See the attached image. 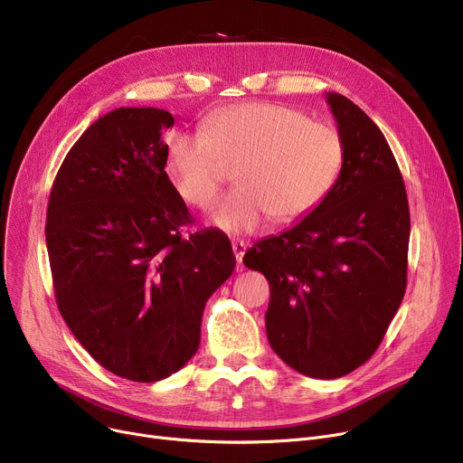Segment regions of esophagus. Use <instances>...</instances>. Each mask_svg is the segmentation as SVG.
Wrapping results in <instances>:
<instances>
[{"label":"esophagus","mask_w":463,"mask_h":463,"mask_svg":"<svg viewBox=\"0 0 463 463\" xmlns=\"http://www.w3.org/2000/svg\"><path fill=\"white\" fill-rule=\"evenodd\" d=\"M246 248H248V246H246L244 240H232V251H234L236 262H241V259H244Z\"/></svg>","instance_id":"1"}]
</instances>
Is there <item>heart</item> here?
Wrapping results in <instances>:
<instances>
[{
	"label": "heart",
	"mask_w": 463,
	"mask_h": 463,
	"mask_svg": "<svg viewBox=\"0 0 463 463\" xmlns=\"http://www.w3.org/2000/svg\"><path fill=\"white\" fill-rule=\"evenodd\" d=\"M345 159V142L328 121L298 109L244 103L204 118L203 133L178 131L166 144V166L180 197L201 210L213 206L234 166V187L213 212L215 227L248 232L272 215L288 223L317 208Z\"/></svg>",
	"instance_id": "b5f03b06"
}]
</instances>
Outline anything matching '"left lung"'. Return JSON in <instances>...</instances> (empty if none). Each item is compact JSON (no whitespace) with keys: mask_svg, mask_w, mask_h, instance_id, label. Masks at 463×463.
Here are the masks:
<instances>
[{"mask_svg":"<svg viewBox=\"0 0 463 463\" xmlns=\"http://www.w3.org/2000/svg\"><path fill=\"white\" fill-rule=\"evenodd\" d=\"M345 159L326 199L264 238L244 264L270 283L266 335L290 368L344 377L381 345L407 287L409 203L396 157L372 118L326 93Z\"/></svg>","mask_w":463,"mask_h":463,"instance_id":"left-lung-1","label":"left lung"}]
</instances>
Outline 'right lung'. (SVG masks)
<instances>
[{
    "label": "right lung",
    "mask_w": 463,
    "mask_h": 463,
    "mask_svg": "<svg viewBox=\"0 0 463 463\" xmlns=\"http://www.w3.org/2000/svg\"><path fill=\"white\" fill-rule=\"evenodd\" d=\"M161 109H116L65 156L46 212L56 304L80 345L118 377L154 383L197 353L206 300L234 270L229 238L184 234L191 217L165 173Z\"/></svg>",
    "instance_id": "right-lung-1"
}]
</instances>
